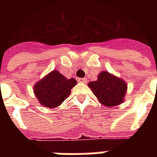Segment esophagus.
Segmentation results:
<instances>
[{
	"label": "esophagus",
	"mask_w": 157,
	"mask_h": 157,
	"mask_svg": "<svg viewBox=\"0 0 157 157\" xmlns=\"http://www.w3.org/2000/svg\"><path fill=\"white\" fill-rule=\"evenodd\" d=\"M78 81L80 82V83L86 84V82H87V79H86V78H79Z\"/></svg>",
	"instance_id": "34e87169"
}]
</instances>
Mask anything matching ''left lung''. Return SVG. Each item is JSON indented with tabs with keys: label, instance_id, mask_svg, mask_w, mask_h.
<instances>
[{
	"label": "left lung",
	"instance_id": "left-lung-1",
	"mask_svg": "<svg viewBox=\"0 0 157 157\" xmlns=\"http://www.w3.org/2000/svg\"><path fill=\"white\" fill-rule=\"evenodd\" d=\"M88 86L99 103L109 107L121 104L127 92L126 82L107 71L98 73L97 81L89 82Z\"/></svg>",
	"mask_w": 157,
	"mask_h": 157
}]
</instances>
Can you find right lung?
I'll return each mask as SVG.
<instances>
[{
    "instance_id": "obj_1",
    "label": "right lung",
    "mask_w": 157,
    "mask_h": 157,
    "mask_svg": "<svg viewBox=\"0 0 157 157\" xmlns=\"http://www.w3.org/2000/svg\"><path fill=\"white\" fill-rule=\"evenodd\" d=\"M76 84V79H67L58 70H53L34 85L33 91L40 104L54 108L70 95Z\"/></svg>"
}]
</instances>
